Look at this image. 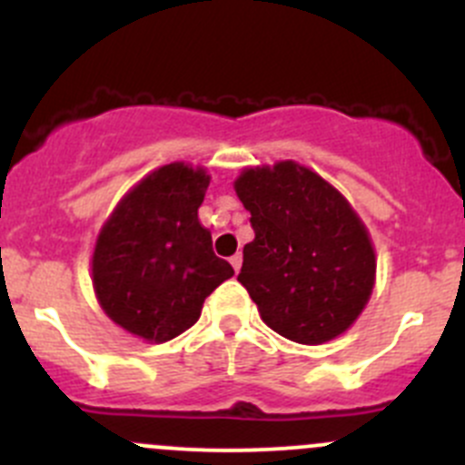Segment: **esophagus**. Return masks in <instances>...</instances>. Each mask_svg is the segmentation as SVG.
Masks as SVG:
<instances>
[{"instance_id":"34e87169","label":"esophagus","mask_w":465,"mask_h":465,"mask_svg":"<svg viewBox=\"0 0 465 465\" xmlns=\"http://www.w3.org/2000/svg\"><path fill=\"white\" fill-rule=\"evenodd\" d=\"M229 263H232V268L238 272V270H241V265H242V256L236 252V254H233L232 259H229Z\"/></svg>"}]
</instances>
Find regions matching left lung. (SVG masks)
<instances>
[{
    "label": "left lung",
    "instance_id": "1",
    "mask_svg": "<svg viewBox=\"0 0 465 465\" xmlns=\"http://www.w3.org/2000/svg\"><path fill=\"white\" fill-rule=\"evenodd\" d=\"M236 193L254 229L238 282L263 322L302 345L345 331L375 283V250L352 206L292 161L245 170Z\"/></svg>",
    "mask_w": 465,
    "mask_h": 465
}]
</instances>
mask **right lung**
I'll use <instances>...</instances> for the list:
<instances>
[{
  "mask_svg": "<svg viewBox=\"0 0 465 465\" xmlns=\"http://www.w3.org/2000/svg\"><path fill=\"white\" fill-rule=\"evenodd\" d=\"M209 174L170 163L143 179L104 224L93 286L113 322L165 342L197 322L206 297L233 274L197 220Z\"/></svg>",
  "mask_w": 465,
  "mask_h": 465,
  "instance_id": "add662e5",
  "label": "right lung"
}]
</instances>
